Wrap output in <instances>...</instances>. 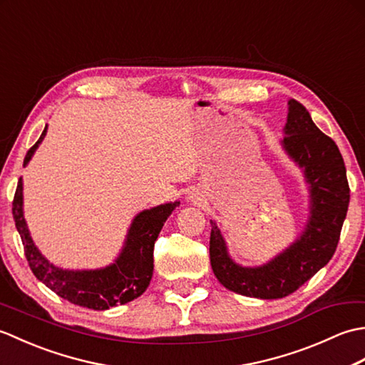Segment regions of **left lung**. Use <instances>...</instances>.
Returning <instances> with one entry per match:
<instances>
[{"instance_id":"obj_1","label":"left lung","mask_w":365,"mask_h":365,"mask_svg":"<svg viewBox=\"0 0 365 365\" xmlns=\"http://www.w3.org/2000/svg\"><path fill=\"white\" fill-rule=\"evenodd\" d=\"M284 149L304 169L311 185V218L289 250L257 268L232 262L218 226L212 221L210 263L226 289L245 297L276 299L289 297L323 268L336 252L350 204V187L339 147L315 125L298 100L289 102Z\"/></svg>"}]
</instances>
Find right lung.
<instances>
[{
    "label": "right lung",
    "instance_id": "right-lung-1",
    "mask_svg": "<svg viewBox=\"0 0 365 365\" xmlns=\"http://www.w3.org/2000/svg\"><path fill=\"white\" fill-rule=\"evenodd\" d=\"M45 133L46 127L38 141L28 150L23 161L25 165L33 157ZM21 190L20 178L12 200V215L28 265L38 281L58 297L71 301L72 304L94 309V311H105L113 306L125 304L145 292L153 273L155 242L168 216L180 202L160 205L139 213L131 224L125 246L113 265L96 271H67L53 267L34 246L23 218Z\"/></svg>",
    "mask_w": 365,
    "mask_h": 365
}]
</instances>
